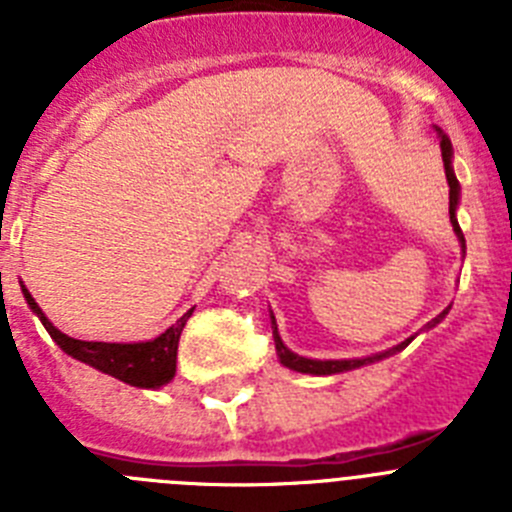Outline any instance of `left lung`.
<instances>
[{"instance_id": "1", "label": "left lung", "mask_w": 512, "mask_h": 512, "mask_svg": "<svg viewBox=\"0 0 512 512\" xmlns=\"http://www.w3.org/2000/svg\"><path fill=\"white\" fill-rule=\"evenodd\" d=\"M438 135H441V156H443V171H446V182H449V215H451V225H454V233L456 238H459L461 243V251L467 248V241H464V233H461L459 228V220H456V205H459V182H456L454 176V166H451V156H454V151H451V140L446 138V135L438 130ZM451 307H446V310L438 315V318H433L431 323L425 325V328H433L436 323H441L446 315H449ZM271 328H274V343H277V356L279 361H282L287 369H295V372H302V374H315V377H325V374H341V372H351V369H359V366H366V364H374V361H382L387 359V356L397 354V351H402V348L408 346L413 338H408V341L397 343L395 348H390V351H382V354H374V356H364V359H328V361H320V359H305V356L295 354V351H289L287 346H284L282 336H279L277 330V320H274V315H271Z\"/></svg>"}]
</instances>
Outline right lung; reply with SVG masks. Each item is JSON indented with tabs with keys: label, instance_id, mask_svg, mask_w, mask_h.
<instances>
[{
	"label": "right lung",
	"instance_id": "right-lung-1",
	"mask_svg": "<svg viewBox=\"0 0 512 512\" xmlns=\"http://www.w3.org/2000/svg\"><path fill=\"white\" fill-rule=\"evenodd\" d=\"M22 295H25L27 305L40 318L45 330L51 333L53 341L61 346V351L79 359L84 364L94 366L99 372L110 374V377L120 379V382L130 384V387H140V390H158L174 379L176 374V348H179V338L187 325L192 310L184 312L182 318L176 320L171 328L153 341H140V343H104V341H79L56 328L51 320L45 318V312L40 310L38 302L33 295L27 292L22 284Z\"/></svg>",
	"mask_w": 512,
	"mask_h": 512
}]
</instances>
